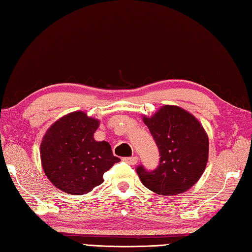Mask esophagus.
Instances as JSON below:
<instances>
[{
    "instance_id": "esophagus-1",
    "label": "esophagus",
    "mask_w": 252,
    "mask_h": 252,
    "mask_svg": "<svg viewBox=\"0 0 252 252\" xmlns=\"http://www.w3.org/2000/svg\"><path fill=\"white\" fill-rule=\"evenodd\" d=\"M124 159L126 163H128L129 165H136L138 163V158L137 156H130V158H124Z\"/></svg>"
}]
</instances>
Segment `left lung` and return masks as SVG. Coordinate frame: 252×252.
<instances>
[{
  "label": "left lung",
  "mask_w": 252,
  "mask_h": 252,
  "mask_svg": "<svg viewBox=\"0 0 252 252\" xmlns=\"http://www.w3.org/2000/svg\"><path fill=\"white\" fill-rule=\"evenodd\" d=\"M159 151L154 170H136L145 188L158 195L186 192L198 181L208 160V137L195 117L175 105H165L152 117H143Z\"/></svg>",
  "instance_id": "obj_1"
}]
</instances>
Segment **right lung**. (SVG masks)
I'll return each mask as SVG.
<instances>
[{"label": "right lung", "mask_w": 252, "mask_h": 252, "mask_svg": "<svg viewBox=\"0 0 252 252\" xmlns=\"http://www.w3.org/2000/svg\"><path fill=\"white\" fill-rule=\"evenodd\" d=\"M99 122L84 112L61 117L41 143L44 172L56 188L72 195L91 192L103 181V173L121 160L107 141H96Z\"/></svg>", "instance_id": "1"}]
</instances>
